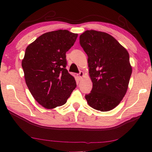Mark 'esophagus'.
<instances>
[{
    "label": "esophagus",
    "mask_w": 152,
    "mask_h": 152,
    "mask_svg": "<svg viewBox=\"0 0 152 152\" xmlns=\"http://www.w3.org/2000/svg\"><path fill=\"white\" fill-rule=\"evenodd\" d=\"M78 76L79 79H82V77L84 76V72H82V71L80 72L79 74H78Z\"/></svg>",
    "instance_id": "1"
}]
</instances>
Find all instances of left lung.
<instances>
[{
	"label": "left lung",
	"mask_w": 152,
	"mask_h": 152,
	"mask_svg": "<svg viewBox=\"0 0 152 152\" xmlns=\"http://www.w3.org/2000/svg\"><path fill=\"white\" fill-rule=\"evenodd\" d=\"M80 44L88 56L92 82L87 102L101 111L113 109L125 95L132 73L128 51L113 36L94 30L81 34Z\"/></svg>",
	"instance_id": "8db88e82"
}]
</instances>
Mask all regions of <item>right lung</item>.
Returning a JSON list of instances; mask_svg holds the SVG:
<instances>
[{
    "label": "right lung",
    "instance_id": "obj_1",
    "mask_svg": "<svg viewBox=\"0 0 152 152\" xmlns=\"http://www.w3.org/2000/svg\"><path fill=\"white\" fill-rule=\"evenodd\" d=\"M77 37L68 30L48 32L26 48L22 60L25 82L35 101L46 109L65 104L76 87L66 69V53Z\"/></svg>",
    "mask_w": 152,
    "mask_h": 152
}]
</instances>
